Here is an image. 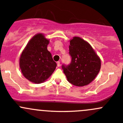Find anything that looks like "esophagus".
<instances>
[{"label": "esophagus", "instance_id": "esophagus-1", "mask_svg": "<svg viewBox=\"0 0 123 123\" xmlns=\"http://www.w3.org/2000/svg\"><path fill=\"white\" fill-rule=\"evenodd\" d=\"M57 65H58V67H60V62L59 61L57 62Z\"/></svg>", "mask_w": 123, "mask_h": 123}]
</instances>
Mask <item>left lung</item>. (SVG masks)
<instances>
[{
	"instance_id": "obj_1",
	"label": "left lung",
	"mask_w": 123,
	"mask_h": 123,
	"mask_svg": "<svg viewBox=\"0 0 123 123\" xmlns=\"http://www.w3.org/2000/svg\"><path fill=\"white\" fill-rule=\"evenodd\" d=\"M69 54L72 61L69 65H62L70 83L79 87L93 81L101 68V59L92 46L80 37L70 41Z\"/></svg>"
}]
</instances>
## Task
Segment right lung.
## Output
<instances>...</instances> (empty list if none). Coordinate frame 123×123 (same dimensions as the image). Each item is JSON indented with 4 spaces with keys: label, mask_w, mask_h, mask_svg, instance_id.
Listing matches in <instances>:
<instances>
[{
    "label": "right lung",
    "mask_w": 123,
    "mask_h": 123,
    "mask_svg": "<svg viewBox=\"0 0 123 123\" xmlns=\"http://www.w3.org/2000/svg\"><path fill=\"white\" fill-rule=\"evenodd\" d=\"M49 40L42 33L36 34L23 50L19 65L23 75L35 84L43 82L52 74L56 67L51 54L47 50Z\"/></svg>",
    "instance_id": "obj_1"
}]
</instances>
